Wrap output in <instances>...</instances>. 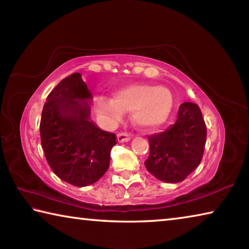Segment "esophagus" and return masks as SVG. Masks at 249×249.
Wrapping results in <instances>:
<instances>
[{
    "label": "esophagus",
    "instance_id": "34e87169",
    "mask_svg": "<svg viewBox=\"0 0 249 249\" xmlns=\"http://www.w3.org/2000/svg\"><path fill=\"white\" fill-rule=\"evenodd\" d=\"M130 138H132V134L129 133H120L117 135V141L120 142H128Z\"/></svg>",
    "mask_w": 249,
    "mask_h": 249
}]
</instances>
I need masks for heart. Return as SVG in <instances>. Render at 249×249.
Listing matches in <instances>:
<instances>
[{
	"label": "heart",
	"mask_w": 249,
	"mask_h": 249,
	"mask_svg": "<svg viewBox=\"0 0 249 249\" xmlns=\"http://www.w3.org/2000/svg\"><path fill=\"white\" fill-rule=\"evenodd\" d=\"M174 104L170 91L151 84H129L114 93L113 100L101 98L96 107L101 114L120 119L123 112H133L135 123L154 128L165 123Z\"/></svg>",
	"instance_id": "b5f03b06"
}]
</instances>
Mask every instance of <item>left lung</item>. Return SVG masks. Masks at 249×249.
<instances>
[{
	"label": "left lung",
	"instance_id": "left-lung-1",
	"mask_svg": "<svg viewBox=\"0 0 249 249\" xmlns=\"http://www.w3.org/2000/svg\"><path fill=\"white\" fill-rule=\"evenodd\" d=\"M149 157L146 169L158 180L177 183L196 170L203 157L206 125L196 104L180 105L175 124L148 136Z\"/></svg>",
	"mask_w": 249,
	"mask_h": 249
}]
</instances>
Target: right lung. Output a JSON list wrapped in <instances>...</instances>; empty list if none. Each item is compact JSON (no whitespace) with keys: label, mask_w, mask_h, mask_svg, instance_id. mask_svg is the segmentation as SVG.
Instances as JSON below:
<instances>
[{"label":"right lung","mask_w":249,"mask_h":249,"mask_svg":"<svg viewBox=\"0 0 249 249\" xmlns=\"http://www.w3.org/2000/svg\"><path fill=\"white\" fill-rule=\"evenodd\" d=\"M91 91L75 72L47 96L40 120L41 147L54 175L75 187L95 183L109 166L114 133L90 121Z\"/></svg>","instance_id":"obj_1"}]
</instances>
